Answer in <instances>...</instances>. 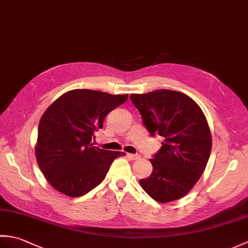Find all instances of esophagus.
Listing matches in <instances>:
<instances>
[{
    "mask_svg": "<svg viewBox=\"0 0 248 248\" xmlns=\"http://www.w3.org/2000/svg\"><path fill=\"white\" fill-rule=\"evenodd\" d=\"M128 156L131 160H140V155H132V154H128Z\"/></svg>",
    "mask_w": 248,
    "mask_h": 248,
    "instance_id": "34e87169",
    "label": "esophagus"
}]
</instances>
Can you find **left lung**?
<instances>
[{"label": "left lung", "instance_id": "left-lung-1", "mask_svg": "<svg viewBox=\"0 0 248 248\" xmlns=\"http://www.w3.org/2000/svg\"><path fill=\"white\" fill-rule=\"evenodd\" d=\"M149 133L164 138L150 162L149 178L140 180L144 191L161 203L180 199L191 191L207 166L212 138L207 118L187 94L157 89L131 93Z\"/></svg>", "mask_w": 248, "mask_h": 248}]
</instances>
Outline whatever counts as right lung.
I'll list each match as a JSON object with an SVG mask.
<instances>
[{"label":"right lung","mask_w":248,"mask_h":248,"mask_svg":"<svg viewBox=\"0 0 248 248\" xmlns=\"http://www.w3.org/2000/svg\"><path fill=\"white\" fill-rule=\"evenodd\" d=\"M128 94L72 89L57 98L41 116L35 146L37 163L46 181L69 197H80L99 186L110 164L124 152L92 144L110 110Z\"/></svg>","instance_id":"right-lung-1"}]
</instances>
